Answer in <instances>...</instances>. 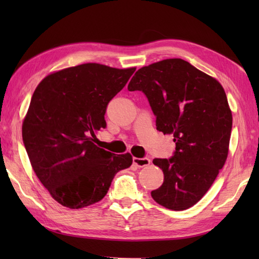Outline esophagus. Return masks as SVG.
Instances as JSON below:
<instances>
[{
	"label": "esophagus",
	"mask_w": 259,
	"mask_h": 259,
	"mask_svg": "<svg viewBox=\"0 0 259 259\" xmlns=\"http://www.w3.org/2000/svg\"><path fill=\"white\" fill-rule=\"evenodd\" d=\"M133 161H134L135 166H137L138 168H142V167L148 166V164L150 163V159L147 158V157H145V158H136L135 157L133 159Z\"/></svg>",
	"instance_id": "1"
}]
</instances>
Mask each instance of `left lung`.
I'll use <instances>...</instances> for the list:
<instances>
[{
	"mask_svg": "<svg viewBox=\"0 0 259 259\" xmlns=\"http://www.w3.org/2000/svg\"><path fill=\"white\" fill-rule=\"evenodd\" d=\"M129 91L145 93L157 130L174 135L176 150L153 159L163 184L151 191L159 205L185 210L199 201L228 155L233 117L219 82L181 59H167L137 71Z\"/></svg>",
	"mask_w": 259,
	"mask_h": 259,
	"instance_id": "left-lung-1",
	"label": "left lung"
}]
</instances>
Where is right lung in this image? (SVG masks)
<instances>
[{
    "label": "right lung",
    "mask_w": 259,
    "mask_h": 259,
    "mask_svg": "<svg viewBox=\"0 0 259 259\" xmlns=\"http://www.w3.org/2000/svg\"><path fill=\"white\" fill-rule=\"evenodd\" d=\"M136 68L85 63L46 76L33 93L22 125L32 168L54 200L71 209L107 195L114 176L133 164L130 153L114 155L95 145L106 128L109 102Z\"/></svg>",
    "instance_id": "obj_1"
}]
</instances>
